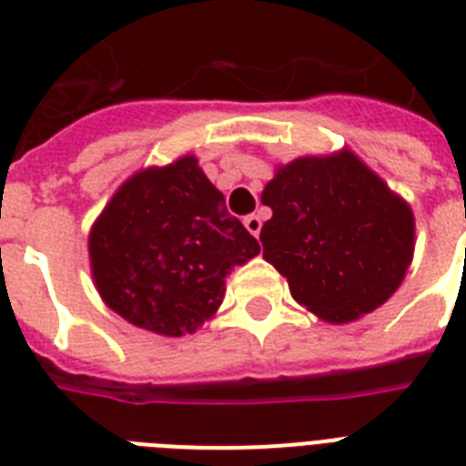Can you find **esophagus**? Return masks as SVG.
Instances as JSON below:
<instances>
[{"instance_id": "1", "label": "esophagus", "mask_w": 466, "mask_h": 466, "mask_svg": "<svg viewBox=\"0 0 466 466\" xmlns=\"http://www.w3.org/2000/svg\"><path fill=\"white\" fill-rule=\"evenodd\" d=\"M244 227H247L248 232L254 234L256 239H258V234H261L263 222H261V218H258V215H247V218H244Z\"/></svg>"}]
</instances>
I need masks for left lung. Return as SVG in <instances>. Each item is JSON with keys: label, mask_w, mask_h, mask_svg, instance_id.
<instances>
[{"label": "left lung", "mask_w": 466, "mask_h": 466, "mask_svg": "<svg viewBox=\"0 0 466 466\" xmlns=\"http://www.w3.org/2000/svg\"><path fill=\"white\" fill-rule=\"evenodd\" d=\"M263 205L266 261L292 298L346 324L391 298L413 256V212L350 152L302 157L278 168Z\"/></svg>", "instance_id": "obj_1"}]
</instances>
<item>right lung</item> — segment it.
Here are the masks:
<instances>
[{
	"mask_svg": "<svg viewBox=\"0 0 466 466\" xmlns=\"http://www.w3.org/2000/svg\"><path fill=\"white\" fill-rule=\"evenodd\" d=\"M258 251L196 157L135 174L89 237L106 305L161 336L196 331L225 298L227 273Z\"/></svg>",
	"mask_w": 466,
	"mask_h": 466,
	"instance_id": "right-lung-1",
	"label": "right lung"
}]
</instances>
